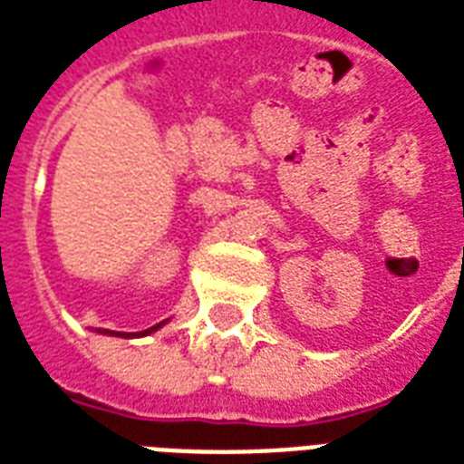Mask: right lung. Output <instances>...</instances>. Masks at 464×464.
<instances>
[{
    "mask_svg": "<svg viewBox=\"0 0 464 464\" xmlns=\"http://www.w3.org/2000/svg\"><path fill=\"white\" fill-rule=\"evenodd\" d=\"M161 325H163V323H159V325L149 327V330H144V333H137V337H141V335H149V333H153V330H159V327H161ZM112 335H114V333H112ZM131 335H134V333H129V337H131ZM124 337H127V335H124Z\"/></svg>",
    "mask_w": 464,
    "mask_h": 464,
    "instance_id": "right-lung-1",
    "label": "right lung"
}]
</instances>
